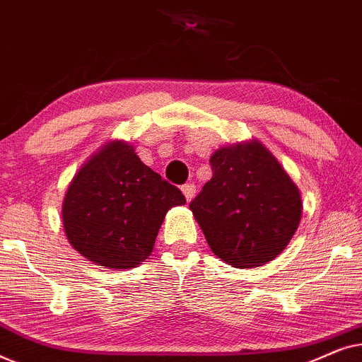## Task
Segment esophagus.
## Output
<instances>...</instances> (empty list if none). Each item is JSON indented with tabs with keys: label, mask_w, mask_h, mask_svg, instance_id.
Listing matches in <instances>:
<instances>
[{
	"label": "esophagus",
	"mask_w": 362,
	"mask_h": 362,
	"mask_svg": "<svg viewBox=\"0 0 362 362\" xmlns=\"http://www.w3.org/2000/svg\"><path fill=\"white\" fill-rule=\"evenodd\" d=\"M181 191H182V194L186 196V199L191 201L192 197H194V194H196V186L192 185V182H187V185H185V186L181 187Z\"/></svg>",
	"instance_id": "obj_1"
}]
</instances>
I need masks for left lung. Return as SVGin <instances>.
Wrapping results in <instances>:
<instances>
[{
	"label": "left lung",
	"instance_id": "obj_1",
	"mask_svg": "<svg viewBox=\"0 0 362 362\" xmlns=\"http://www.w3.org/2000/svg\"><path fill=\"white\" fill-rule=\"evenodd\" d=\"M209 163L212 177L189 209L211 250L239 269L274 260L298 229V187L259 141L221 148Z\"/></svg>",
	"mask_w": 362,
	"mask_h": 362
}]
</instances>
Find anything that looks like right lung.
Masks as SVG:
<instances>
[{"label":"right lung","instance_id":"obj_1","mask_svg":"<svg viewBox=\"0 0 362 362\" xmlns=\"http://www.w3.org/2000/svg\"><path fill=\"white\" fill-rule=\"evenodd\" d=\"M185 202L128 143L112 141L74 176L62 202L64 230L93 264L132 269L151 254L168 209Z\"/></svg>","mask_w":362,"mask_h":362}]
</instances>
